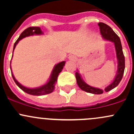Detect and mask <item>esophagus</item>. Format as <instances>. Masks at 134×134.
I'll use <instances>...</instances> for the list:
<instances>
[{
  "label": "esophagus",
  "instance_id": "34e87169",
  "mask_svg": "<svg viewBox=\"0 0 134 134\" xmlns=\"http://www.w3.org/2000/svg\"><path fill=\"white\" fill-rule=\"evenodd\" d=\"M69 59H70V60H71V61H76V58L75 57V56H69Z\"/></svg>",
  "mask_w": 134,
  "mask_h": 134
}]
</instances>
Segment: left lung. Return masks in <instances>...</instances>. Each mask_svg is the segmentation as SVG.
I'll use <instances>...</instances> for the list:
<instances>
[{"instance_id": "left-lung-1", "label": "left lung", "mask_w": 134, "mask_h": 134, "mask_svg": "<svg viewBox=\"0 0 134 134\" xmlns=\"http://www.w3.org/2000/svg\"><path fill=\"white\" fill-rule=\"evenodd\" d=\"M98 25V26H99L100 32V34L102 35V37L104 40H108V41L114 43L116 54H117V62H118V67H117L118 69H117V72L115 78L113 82L110 85H109L108 87H106L104 90L106 92H108L110 90H113V88L117 87L121 81V80H122L125 68V56L123 54V52H122L121 40H120L119 36L115 33V32L111 29V28L108 25H106V24L104 23H99ZM75 76L77 84L82 90L86 91V92L96 94H102L103 93L104 91L102 90L91 87V86H89L88 84L85 83L82 80L80 75L78 72H76Z\"/></svg>"}]
</instances>
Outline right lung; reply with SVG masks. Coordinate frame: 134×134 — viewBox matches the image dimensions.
<instances>
[{"label":"right lung","instance_id":"1","mask_svg":"<svg viewBox=\"0 0 134 134\" xmlns=\"http://www.w3.org/2000/svg\"><path fill=\"white\" fill-rule=\"evenodd\" d=\"M36 34V35H41L43 34V32L41 30V28L38 26H32V27H29V28H26L25 30L23 32L21 33V34L20 35V36L19 37V38L17 39V41L15 43L14 45H13V51H14L15 48L16 47V44L19 43V41L21 40H22L24 37H27V36H33V35ZM65 62H62L60 63H58L57 65H56L54 68V69L52 70V72L51 73V78H50L49 80L47 82L46 84L43 85V86H41L40 87H37V88H34V89H30L28 88V87H26L25 86H23V85H21V83H19L17 81V80L15 78L14 76H13V73H12V75L13 77V80L15 81L16 84L18 86V87L19 88H21V90L23 91H25V93H28V94H32V95H36V96H40V95H43V94H49V93H52V91L54 90L55 88V84L57 82V79L58 76L59 74L60 73L61 71H62L63 68V66H64ZM10 69H11V62H10Z\"/></svg>","mask_w":134,"mask_h":134}]
</instances>
